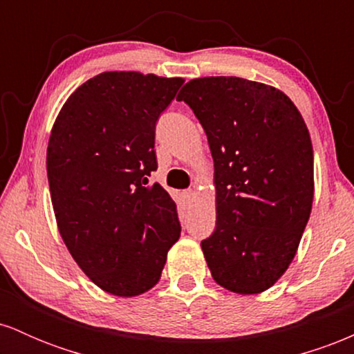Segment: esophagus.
<instances>
[{
	"mask_svg": "<svg viewBox=\"0 0 354 354\" xmlns=\"http://www.w3.org/2000/svg\"><path fill=\"white\" fill-rule=\"evenodd\" d=\"M183 194H185V200L186 201H193L194 200V194H196V193H194L193 189H186Z\"/></svg>",
	"mask_w": 354,
	"mask_h": 354,
	"instance_id": "34e87169",
	"label": "esophagus"
}]
</instances>
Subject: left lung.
Listing matches in <instances>:
<instances>
[{
    "label": "left lung",
    "mask_w": 354,
    "mask_h": 354,
    "mask_svg": "<svg viewBox=\"0 0 354 354\" xmlns=\"http://www.w3.org/2000/svg\"><path fill=\"white\" fill-rule=\"evenodd\" d=\"M208 136L216 230L201 241L211 276L258 295L293 261L310 219L315 178L310 131L295 103L270 84L206 76L178 95Z\"/></svg>",
    "instance_id": "obj_1"
}]
</instances>
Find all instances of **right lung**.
I'll use <instances>...</instances> for the list:
<instances>
[{"mask_svg": "<svg viewBox=\"0 0 354 354\" xmlns=\"http://www.w3.org/2000/svg\"><path fill=\"white\" fill-rule=\"evenodd\" d=\"M185 83L104 71L59 109L46 151L61 238L83 273L109 295L140 296L160 281L180 239L176 203L156 171L154 126Z\"/></svg>", "mask_w": 354, "mask_h": 354, "instance_id": "right-lung-1", "label": "right lung"}]
</instances>
